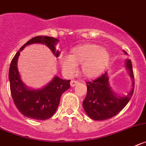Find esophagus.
<instances>
[{
	"label": "esophagus",
	"instance_id": "1",
	"mask_svg": "<svg viewBox=\"0 0 146 146\" xmlns=\"http://www.w3.org/2000/svg\"><path fill=\"white\" fill-rule=\"evenodd\" d=\"M70 84H71V86L74 87V86H75V85H77V84H79V82L78 81H76V80H72L70 82Z\"/></svg>",
	"mask_w": 146,
	"mask_h": 146
}]
</instances>
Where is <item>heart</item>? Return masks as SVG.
I'll return each mask as SVG.
<instances>
[{"label": "heart", "instance_id": "heart-1", "mask_svg": "<svg viewBox=\"0 0 146 146\" xmlns=\"http://www.w3.org/2000/svg\"><path fill=\"white\" fill-rule=\"evenodd\" d=\"M109 52L96 44H84L71 50V55H62L60 58L63 70L69 75L76 72L78 64H82L85 77L95 78L101 75L109 63Z\"/></svg>", "mask_w": 146, "mask_h": 146}]
</instances>
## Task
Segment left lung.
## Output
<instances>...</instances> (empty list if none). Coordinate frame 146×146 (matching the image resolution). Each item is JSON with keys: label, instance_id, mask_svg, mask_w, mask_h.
Wrapping results in <instances>:
<instances>
[{"label": "left lung", "instance_id": "left-lung-1", "mask_svg": "<svg viewBox=\"0 0 146 146\" xmlns=\"http://www.w3.org/2000/svg\"><path fill=\"white\" fill-rule=\"evenodd\" d=\"M127 54L125 50H123ZM126 67L133 80L132 90L125 97L117 96L109 86V77L106 72L91 82H87V96L82 105L88 117L96 121H103L114 117L128 104L134 91V74L130 59L126 60Z\"/></svg>", "mask_w": 146, "mask_h": 146}]
</instances>
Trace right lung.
<instances>
[{
  "label": "right lung",
  "instance_id": "obj_1",
  "mask_svg": "<svg viewBox=\"0 0 146 146\" xmlns=\"http://www.w3.org/2000/svg\"><path fill=\"white\" fill-rule=\"evenodd\" d=\"M58 41L56 38L48 36L33 37L18 50L11 62L9 77L12 98L18 110L28 118L36 120H45L50 118L59 105L61 95L70 88V80H62L56 76L50 83L42 89H29L21 80L17 68L20 51L26 45L41 43L46 45L55 56L58 57L59 51L55 48Z\"/></svg>",
  "mask_w": 146,
  "mask_h": 146
}]
</instances>
